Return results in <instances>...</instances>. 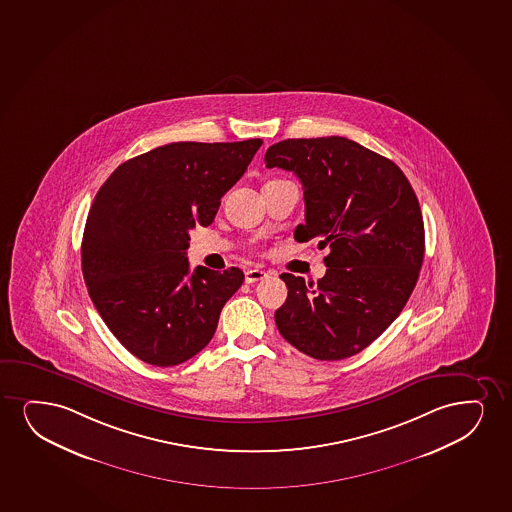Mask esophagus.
Returning <instances> with one entry per match:
<instances>
[{
    "instance_id": "1",
    "label": "esophagus",
    "mask_w": 512,
    "mask_h": 512,
    "mask_svg": "<svg viewBox=\"0 0 512 512\" xmlns=\"http://www.w3.org/2000/svg\"><path fill=\"white\" fill-rule=\"evenodd\" d=\"M266 277H268V272L259 270V268H251V270L246 272L247 284H254V282H259V280H265Z\"/></svg>"
}]
</instances>
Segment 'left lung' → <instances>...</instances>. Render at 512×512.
Returning a JSON list of instances; mask_svg holds the SVG:
<instances>
[{
    "label": "left lung",
    "instance_id": "8db88e82",
    "mask_svg": "<svg viewBox=\"0 0 512 512\" xmlns=\"http://www.w3.org/2000/svg\"><path fill=\"white\" fill-rule=\"evenodd\" d=\"M265 162L303 183L305 225L294 239L329 247L317 284L280 275L289 292L277 329L317 360L356 355L393 324L419 279L424 221L414 188L395 162L344 136L284 140Z\"/></svg>",
    "mask_w": 512,
    "mask_h": 512
}]
</instances>
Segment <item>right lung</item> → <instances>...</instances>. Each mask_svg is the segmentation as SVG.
I'll return each instance as SVG.
<instances>
[{"mask_svg": "<svg viewBox=\"0 0 512 512\" xmlns=\"http://www.w3.org/2000/svg\"><path fill=\"white\" fill-rule=\"evenodd\" d=\"M261 143H168L123 162L95 195L83 277L105 325L142 362L173 367L206 348L244 282L235 266L190 273L188 232L213 223Z\"/></svg>", "mask_w": 512, "mask_h": 512, "instance_id": "add662e5", "label": "right lung"}]
</instances>
